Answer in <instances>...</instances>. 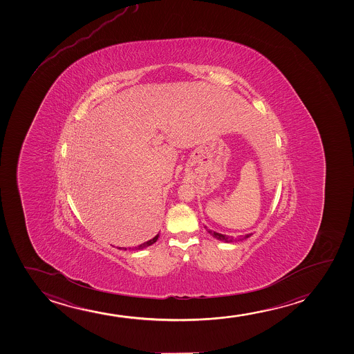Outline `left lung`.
I'll use <instances>...</instances> for the list:
<instances>
[{
    "mask_svg": "<svg viewBox=\"0 0 354 354\" xmlns=\"http://www.w3.org/2000/svg\"><path fill=\"white\" fill-rule=\"evenodd\" d=\"M207 228V226H205ZM207 231H208L209 234H212L214 238H216L218 241H221V242L225 243H234L239 242V241H244V239H247V238L250 237L252 233H248L245 236H242V237L233 238L231 236H227V234H223V233L215 232L213 230H210V228H207Z\"/></svg>",
    "mask_w": 354,
    "mask_h": 354,
    "instance_id": "left-lung-1",
    "label": "left lung"
}]
</instances>
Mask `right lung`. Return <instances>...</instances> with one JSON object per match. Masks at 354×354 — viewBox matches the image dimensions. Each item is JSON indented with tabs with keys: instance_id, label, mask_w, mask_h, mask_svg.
<instances>
[{
	"instance_id": "obj_1",
	"label": "right lung",
	"mask_w": 354,
	"mask_h": 354,
	"mask_svg": "<svg viewBox=\"0 0 354 354\" xmlns=\"http://www.w3.org/2000/svg\"><path fill=\"white\" fill-rule=\"evenodd\" d=\"M158 239V234L156 236V237L152 238V239H150V241H147V242L142 243V244H140V245H138V247L133 248L131 250H142V249H145V248L150 247V245H152L153 243H156V241ZM131 249V248H129ZM124 250H127V249H124Z\"/></svg>"
}]
</instances>
